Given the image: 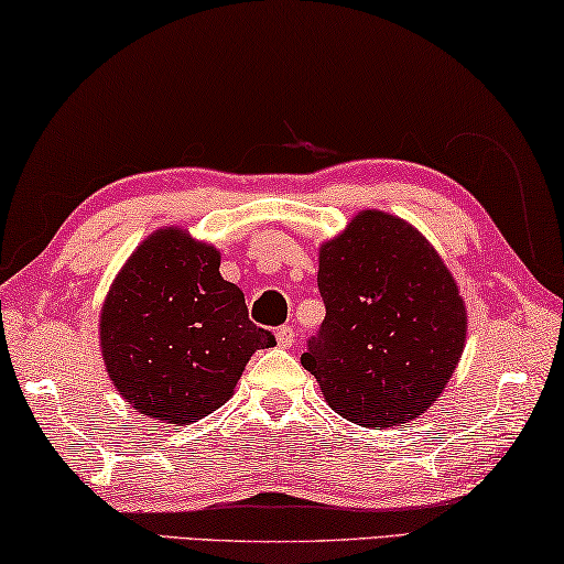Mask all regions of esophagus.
Segmentation results:
<instances>
[{
	"mask_svg": "<svg viewBox=\"0 0 564 564\" xmlns=\"http://www.w3.org/2000/svg\"><path fill=\"white\" fill-rule=\"evenodd\" d=\"M275 341H279V346H283V348L293 346V341H296V330H293L291 326H279L275 328Z\"/></svg>",
	"mask_w": 564,
	"mask_h": 564,
	"instance_id": "obj_1",
	"label": "esophagus"
}]
</instances>
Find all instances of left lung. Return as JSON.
I'll list each match as a JSON object with an SVG mask.
<instances>
[{
    "label": "left lung",
    "mask_w": 564,
    "mask_h": 564,
    "mask_svg": "<svg viewBox=\"0 0 564 564\" xmlns=\"http://www.w3.org/2000/svg\"><path fill=\"white\" fill-rule=\"evenodd\" d=\"M326 318L303 369L328 406L359 426L422 416L452 379L467 341L459 285L406 220L361 210L318 250Z\"/></svg>",
    "instance_id": "left-lung-1"
}]
</instances>
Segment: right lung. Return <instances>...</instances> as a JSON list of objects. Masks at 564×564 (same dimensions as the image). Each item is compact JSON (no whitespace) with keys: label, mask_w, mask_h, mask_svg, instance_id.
Returning <instances> with one entry per match:
<instances>
[{"label":"right lung","mask_w":564,"mask_h":564,"mask_svg":"<svg viewBox=\"0 0 564 564\" xmlns=\"http://www.w3.org/2000/svg\"><path fill=\"white\" fill-rule=\"evenodd\" d=\"M100 346L132 409L183 426L226 404L250 356L275 338L248 318L243 291L223 281L216 248L160 228L112 281Z\"/></svg>","instance_id":"add662e5"}]
</instances>
